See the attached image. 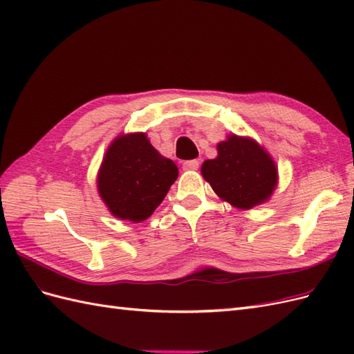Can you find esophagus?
I'll list each match as a JSON object with an SVG mask.
<instances>
[{
    "label": "esophagus",
    "instance_id": "1",
    "mask_svg": "<svg viewBox=\"0 0 354 354\" xmlns=\"http://www.w3.org/2000/svg\"><path fill=\"white\" fill-rule=\"evenodd\" d=\"M199 168V160L198 159H192V160H186L183 162V169L185 171H194Z\"/></svg>",
    "mask_w": 354,
    "mask_h": 354
}]
</instances>
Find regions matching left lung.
<instances>
[{"label":"left lung","mask_w":354,"mask_h":354,"mask_svg":"<svg viewBox=\"0 0 354 354\" xmlns=\"http://www.w3.org/2000/svg\"><path fill=\"white\" fill-rule=\"evenodd\" d=\"M217 156L201 167L216 195L239 209L267 202L277 186V165L272 155L251 137L229 134L217 145Z\"/></svg>","instance_id":"8db88e82"}]
</instances>
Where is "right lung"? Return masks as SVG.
I'll list each match as a JSON object with an SVG mask.
<instances>
[{"mask_svg":"<svg viewBox=\"0 0 354 354\" xmlns=\"http://www.w3.org/2000/svg\"><path fill=\"white\" fill-rule=\"evenodd\" d=\"M177 177V165L156 151L146 133L120 134L106 149L97 192L113 217L140 223L152 216Z\"/></svg>","mask_w":354,"mask_h":354,"instance_id":"right-lung-1","label":"right lung"}]
</instances>
